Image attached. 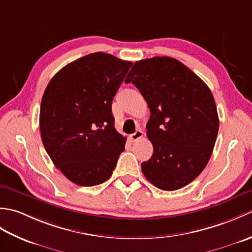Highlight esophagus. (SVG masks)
Wrapping results in <instances>:
<instances>
[{"instance_id": "esophagus-1", "label": "esophagus", "mask_w": 252, "mask_h": 252, "mask_svg": "<svg viewBox=\"0 0 252 252\" xmlns=\"http://www.w3.org/2000/svg\"><path fill=\"white\" fill-rule=\"evenodd\" d=\"M141 137H143V132L141 130H136L134 133H133V134L130 135L131 141H133V142H136L137 140H140Z\"/></svg>"}]
</instances>
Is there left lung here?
Returning a JSON list of instances; mask_svg holds the SVG:
<instances>
[{"label": "left lung", "mask_w": 252, "mask_h": 252, "mask_svg": "<svg viewBox=\"0 0 252 252\" xmlns=\"http://www.w3.org/2000/svg\"><path fill=\"white\" fill-rule=\"evenodd\" d=\"M126 83L140 90L151 110L146 125L152 158L142 163L145 178L162 190H176L199 175L210 159L219 117L210 89L172 57L136 62Z\"/></svg>", "instance_id": "obj_1"}]
</instances>
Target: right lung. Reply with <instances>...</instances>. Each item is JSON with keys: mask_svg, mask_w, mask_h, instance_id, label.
I'll list each match as a JSON object with an SVG mask.
<instances>
[{"mask_svg": "<svg viewBox=\"0 0 252 252\" xmlns=\"http://www.w3.org/2000/svg\"><path fill=\"white\" fill-rule=\"evenodd\" d=\"M131 66L97 52L68 63L47 84L40 108L42 142L74 184L104 183L125 151L126 137L115 129L111 104Z\"/></svg>", "mask_w": 252, "mask_h": 252, "instance_id": "obj_1", "label": "right lung"}]
</instances>
